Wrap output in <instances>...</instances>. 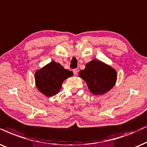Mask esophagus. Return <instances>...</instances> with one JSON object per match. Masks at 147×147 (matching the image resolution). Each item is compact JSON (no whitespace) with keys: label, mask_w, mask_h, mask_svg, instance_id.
Here are the masks:
<instances>
[{"label":"esophagus","mask_w":147,"mask_h":147,"mask_svg":"<svg viewBox=\"0 0 147 147\" xmlns=\"http://www.w3.org/2000/svg\"><path fill=\"white\" fill-rule=\"evenodd\" d=\"M73 72H74V74L75 76H77L78 75V70L77 69H74L73 70Z\"/></svg>","instance_id":"1"}]
</instances>
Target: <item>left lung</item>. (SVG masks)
Masks as SVG:
<instances>
[{
    "mask_svg": "<svg viewBox=\"0 0 147 147\" xmlns=\"http://www.w3.org/2000/svg\"><path fill=\"white\" fill-rule=\"evenodd\" d=\"M79 76L88 85L89 90L94 94H103L114 86L117 80V72L105 63L93 59L86 65Z\"/></svg>",
    "mask_w": 147,
    "mask_h": 147,
    "instance_id": "8db88e82",
    "label": "left lung"
}]
</instances>
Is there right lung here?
I'll list each match as a JSON object with an SVG mask.
<instances>
[{"instance_id":"obj_1","label":"right lung","mask_w":147,"mask_h":147,"mask_svg":"<svg viewBox=\"0 0 147 147\" xmlns=\"http://www.w3.org/2000/svg\"><path fill=\"white\" fill-rule=\"evenodd\" d=\"M72 76L73 72L58 63L51 61L36 71V88L45 96H53L59 92L65 80Z\"/></svg>"}]
</instances>
